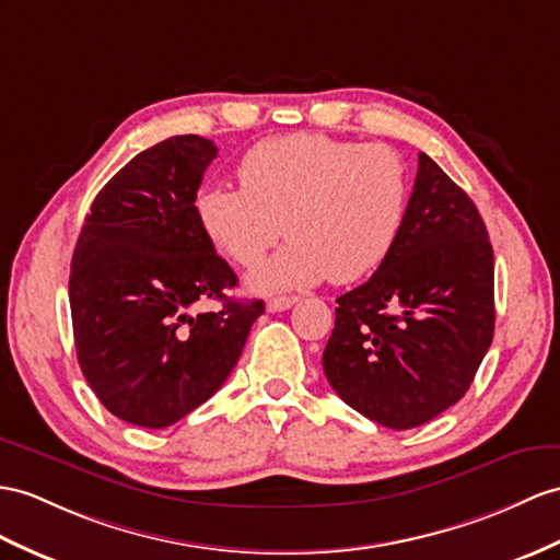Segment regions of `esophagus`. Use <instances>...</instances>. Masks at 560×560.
<instances>
[{
    "instance_id": "esophagus-1",
    "label": "esophagus",
    "mask_w": 560,
    "mask_h": 560,
    "mask_svg": "<svg viewBox=\"0 0 560 560\" xmlns=\"http://www.w3.org/2000/svg\"><path fill=\"white\" fill-rule=\"evenodd\" d=\"M299 302L296 296H272V299H268V304H266V308L270 311V313H276V311H288L290 306H294Z\"/></svg>"
}]
</instances>
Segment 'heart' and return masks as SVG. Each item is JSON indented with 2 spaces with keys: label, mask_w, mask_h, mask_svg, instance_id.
<instances>
[{
  "label": "heart",
  "mask_w": 560,
  "mask_h": 560,
  "mask_svg": "<svg viewBox=\"0 0 560 560\" xmlns=\"http://www.w3.org/2000/svg\"><path fill=\"white\" fill-rule=\"evenodd\" d=\"M242 187L211 185L195 199L197 221L218 254L256 292L349 284L385 264L408 207V168L397 149L296 132L254 144L240 163Z\"/></svg>",
  "instance_id": "1"
}]
</instances>
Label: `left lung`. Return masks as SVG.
I'll use <instances>...</instances> for the list:
<instances>
[{
  "label": "left lung",
  "mask_w": 560,
  "mask_h": 560,
  "mask_svg": "<svg viewBox=\"0 0 560 560\" xmlns=\"http://www.w3.org/2000/svg\"><path fill=\"white\" fill-rule=\"evenodd\" d=\"M494 320V252L482 215L420 152L392 254L337 299L323 351L327 383L380 425L418 428L463 399Z\"/></svg>",
  "instance_id": "left-lung-1"
}]
</instances>
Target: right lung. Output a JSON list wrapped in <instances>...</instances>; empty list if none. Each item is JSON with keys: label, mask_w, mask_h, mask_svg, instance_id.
I'll return each instance as SVG.
<instances>
[{"label": "right lung", "mask_w": 560, "mask_h": 560, "mask_svg": "<svg viewBox=\"0 0 560 560\" xmlns=\"http://www.w3.org/2000/svg\"><path fill=\"white\" fill-rule=\"evenodd\" d=\"M218 149L175 135L126 163L102 192L73 252L71 318L78 363L116 418L168 428L233 373L264 302H233L237 276L195 213ZM199 301L221 312L191 316Z\"/></svg>", "instance_id": "1"}]
</instances>
